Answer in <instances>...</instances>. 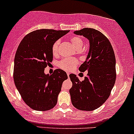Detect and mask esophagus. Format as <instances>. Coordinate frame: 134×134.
Here are the masks:
<instances>
[{"mask_svg": "<svg viewBox=\"0 0 134 134\" xmlns=\"http://www.w3.org/2000/svg\"><path fill=\"white\" fill-rule=\"evenodd\" d=\"M67 76H68V77H69V75H70V72H67Z\"/></svg>", "mask_w": 134, "mask_h": 134, "instance_id": "esophagus-1", "label": "esophagus"}]
</instances>
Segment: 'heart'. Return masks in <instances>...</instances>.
Listing matches in <instances>:
<instances>
[{
  "label": "heart",
  "mask_w": 134,
  "mask_h": 134,
  "mask_svg": "<svg viewBox=\"0 0 134 134\" xmlns=\"http://www.w3.org/2000/svg\"><path fill=\"white\" fill-rule=\"evenodd\" d=\"M70 41L72 44L77 50H80L83 46V41L78 36H73L70 38ZM60 41L57 40L53 44L51 51L53 55H57L58 53V47H59ZM78 64V61L76 58H64L58 62V66L60 69L65 70H71L76 67Z\"/></svg>",
  "instance_id": "heart-1"
}]
</instances>
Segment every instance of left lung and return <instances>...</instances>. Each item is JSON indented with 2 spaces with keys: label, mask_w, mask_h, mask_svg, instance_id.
<instances>
[{
  "label": "left lung",
  "mask_w": 134,
  "mask_h": 134,
  "mask_svg": "<svg viewBox=\"0 0 134 134\" xmlns=\"http://www.w3.org/2000/svg\"><path fill=\"white\" fill-rule=\"evenodd\" d=\"M74 33L88 39L90 50L79 68L81 72L88 70L84 81H79L75 74L69 75L72 83L69 90L72 104L81 111H93L106 101L115 83V55L109 39L98 30L85 28Z\"/></svg>",
  "instance_id": "left-lung-1"
}]
</instances>
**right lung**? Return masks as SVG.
<instances>
[{
    "label": "right lung",
    "mask_w": 134,
    "mask_h": 134,
    "mask_svg": "<svg viewBox=\"0 0 134 134\" xmlns=\"http://www.w3.org/2000/svg\"><path fill=\"white\" fill-rule=\"evenodd\" d=\"M69 30L39 29L24 37L15 54L13 78L22 99L36 111L50 110L57 103L66 72L56 69L51 75L44 69L53 60L52 45Z\"/></svg>",
    "instance_id": "right-lung-1"
}]
</instances>
